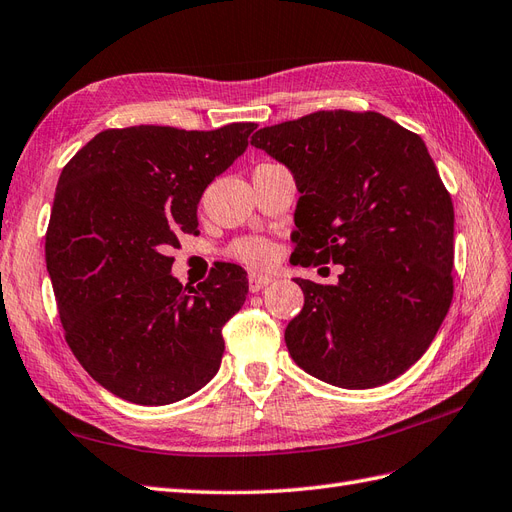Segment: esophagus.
I'll use <instances>...</instances> for the list:
<instances>
[{"label": "esophagus", "instance_id": "34e87169", "mask_svg": "<svg viewBox=\"0 0 512 512\" xmlns=\"http://www.w3.org/2000/svg\"><path fill=\"white\" fill-rule=\"evenodd\" d=\"M272 281H274V276H270V274L251 272V276H248V289H251V291H261L264 287H268Z\"/></svg>", "mask_w": 512, "mask_h": 512}]
</instances>
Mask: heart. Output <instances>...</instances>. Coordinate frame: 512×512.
Wrapping results in <instances>:
<instances>
[{
    "instance_id": "b5f03b06",
    "label": "heart",
    "mask_w": 512,
    "mask_h": 512,
    "mask_svg": "<svg viewBox=\"0 0 512 512\" xmlns=\"http://www.w3.org/2000/svg\"><path fill=\"white\" fill-rule=\"evenodd\" d=\"M231 255L251 266H266L274 257V248L264 238H242L231 246Z\"/></svg>"
}]
</instances>
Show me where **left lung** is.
<instances>
[{"instance_id": "8db88e82", "label": "left lung", "mask_w": 512, "mask_h": 512, "mask_svg": "<svg viewBox=\"0 0 512 512\" xmlns=\"http://www.w3.org/2000/svg\"><path fill=\"white\" fill-rule=\"evenodd\" d=\"M251 145L296 180V264L343 266L337 285L294 279L291 358L349 390L397 379L452 300L455 210L425 141L382 113L339 109L259 128Z\"/></svg>"}]
</instances>
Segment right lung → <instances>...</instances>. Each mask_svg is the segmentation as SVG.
Segmentation results:
<instances>
[{
	"instance_id": "right-lung-1",
	"label": "right lung",
	"mask_w": 512,
	"mask_h": 512,
	"mask_svg": "<svg viewBox=\"0 0 512 512\" xmlns=\"http://www.w3.org/2000/svg\"><path fill=\"white\" fill-rule=\"evenodd\" d=\"M255 128H109L62 169L47 270L68 347L115 397L169 405L221 367L223 326L246 300V272L221 264L182 287L167 251L180 233H197L203 191L244 154Z\"/></svg>"
}]
</instances>
